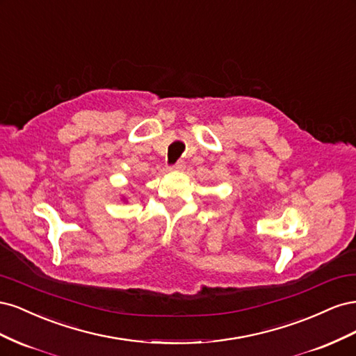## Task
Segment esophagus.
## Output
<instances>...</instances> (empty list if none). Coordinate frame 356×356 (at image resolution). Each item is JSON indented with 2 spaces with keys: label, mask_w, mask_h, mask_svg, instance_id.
Returning a JSON list of instances; mask_svg holds the SVG:
<instances>
[{
  "label": "esophagus",
  "mask_w": 356,
  "mask_h": 356,
  "mask_svg": "<svg viewBox=\"0 0 356 356\" xmlns=\"http://www.w3.org/2000/svg\"><path fill=\"white\" fill-rule=\"evenodd\" d=\"M184 168H186V163H184V161H182V160H179V161H177L175 165H172L169 169H170V170H182Z\"/></svg>",
  "instance_id": "1"
}]
</instances>
